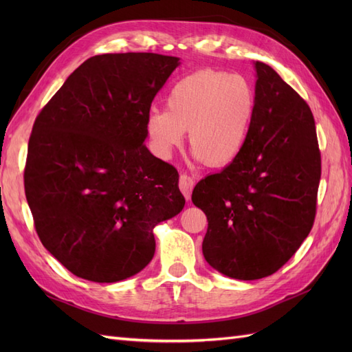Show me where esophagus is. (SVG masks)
<instances>
[{
  "label": "esophagus",
  "instance_id": "esophagus-1",
  "mask_svg": "<svg viewBox=\"0 0 352 352\" xmlns=\"http://www.w3.org/2000/svg\"><path fill=\"white\" fill-rule=\"evenodd\" d=\"M179 188H180V190H182L184 197L189 201L190 199V192H192V188H194L192 177H189L188 175H180V177H179Z\"/></svg>",
  "mask_w": 352,
  "mask_h": 352
}]
</instances>
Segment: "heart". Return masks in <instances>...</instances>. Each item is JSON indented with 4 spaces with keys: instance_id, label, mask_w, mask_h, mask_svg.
<instances>
[{
    "instance_id": "obj_1",
    "label": "heart",
    "mask_w": 352,
    "mask_h": 352,
    "mask_svg": "<svg viewBox=\"0 0 352 352\" xmlns=\"http://www.w3.org/2000/svg\"><path fill=\"white\" fill-rule=\"evenodd\" d=\"M255 111L251 85L239 74L197 70L177 80L167 95V110L146 116L145 131L162 158L182 144L185 131L195 157L208 167H225L247 142Z\"/></svg>"
}]
</instances>
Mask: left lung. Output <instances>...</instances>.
I'll use <instances>...</instances> for the list:
<instances>
[{"mask_svg":"<svg viewBox=\"0 0 352 352\" xmlns=\"http://www.w3.org/2000/svg\"><path fill=\"white\" fill-rule=\"evenodd\" d=\"M255 111L241 154L197 184L206 212L204 258L221 274L255 280L278 272L310 233L322 175L308 104L270 66L254 63Z\"/></svg>","mask_w":352,"mask_h":352,"instance_id":"8db88e82","label":"left lung"}]
</instances>
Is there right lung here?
Here are the masks:
<instances>
[{"label":"right lung","instance_id":"add662e5","mask_svg":"<svg viewBox=\"0 0 352 352\" xmlns=\"http://www.w3.org/2000/svg\"><path fill=\"white\" fill-rule=\"evenodd\" d=\"M177 57L88 58L38 114L25 194L42 245L78 278L113 283L155 252L153 229L182 211L177 170L144 145L151 102Z\"/></svg>","mask_w":352,"mask_h":352}]
</instances>
